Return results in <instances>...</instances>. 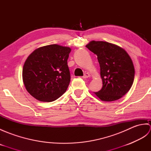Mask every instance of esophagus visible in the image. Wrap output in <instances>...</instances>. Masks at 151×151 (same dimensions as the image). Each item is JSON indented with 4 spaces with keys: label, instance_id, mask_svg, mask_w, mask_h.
I'll return each instance as SVG.
<instances>
[{
    "label": "esophagus",
    "instance_id": "esophagus-1",
    "mask_svg": "<svg viewBox=\"0 0 151 151\" xmlns=\"http://www.w3.org/2000/svg\"><path fill=\"white\" fill-rule=\"evenodd\" d=\"M89 76H90V75H89V73H86L84 74V75L83 76V78H89Z\"/></svg>",
    "mask_w": 151,
    "mask_h": 151
}]
</instances>
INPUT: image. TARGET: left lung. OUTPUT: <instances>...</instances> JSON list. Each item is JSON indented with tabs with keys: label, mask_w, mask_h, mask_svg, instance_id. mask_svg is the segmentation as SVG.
Segmentation results:
<instances>
[{
	"label": "left lung",
	"mask_w": 151,
	"mask_h": 151,
	"mask_svg": "<svg viewBox=\"0 0 151 151\" xmlns=\"http://www.w3.org/2000/svg\"><path fill=\"white\" fill-rule=\"evenodd\" d=\"M86 47L97 56L100 65L102 88L95 94L106 102L123 97L132 87L135 74L129 54L123 48L106 41H91Z\"/></svg>",
	"instance_id": "8db88e82"
}]
</instances>
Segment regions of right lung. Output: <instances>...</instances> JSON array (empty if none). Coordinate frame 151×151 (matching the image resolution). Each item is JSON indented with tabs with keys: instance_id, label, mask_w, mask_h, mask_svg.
<instances>
[{
	"instance_id": "1",
	"label": "right lung",
	"mask_w": 151,
	"mask_h": 151,
	"mask_svg": "<svg viewBox=\"0 0 151 151\" xmlns=\"http://www.w3.org/2000/svg\"><path fill=\"white\" fill-rule=\"evenodd\" d=\"M70 48L56 44L41 47L32 52L22 68L27 91L40 101L52 102L67 90L70 76L67 59Z\"/></svg>"
}]
</instances>
